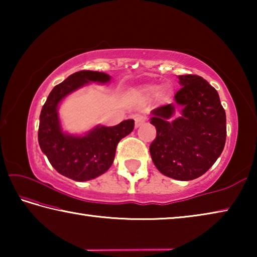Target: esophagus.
<instances>
[{
    "label": "esophagus",
    "mask_w": 257,
    "mask_h": 257,
    "mask_svg": "<svg viewBox=\"0 0 257 257\" xmlns=\"http://www.w3.org/2000/svg\"><path fill=\"white\" fill-rule=\"evenodd\" d=\"M145 120H146V118L144 115H142V114L135 115V125H136V128L141 127V125L145 122Z\"/></svg>",
    "instance_id": "34e87169"
}]
</instances>
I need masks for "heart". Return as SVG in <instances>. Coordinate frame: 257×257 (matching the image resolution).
Returning a JSON list of instances; mask_svg holds the SVG:
<instances>
[{
	"label": "heart",
	"instance_id": "heart-1",
	"mask_svg": "<svg viewBox=\"0 0 257 257\" xmlns=\"http://www.w3.org/2000/svg\"><path fill=\"white\" fill-rule=\"evenodd\" d=\"M160 89H161V87L159 85H155V84L145 85L142 87L141 90H139V94H141L143 97L150 98V97L155 96V95H158Z\"/></svg>",
	"mask_w": 257,
	"mask_h": 257
}]
</instances>
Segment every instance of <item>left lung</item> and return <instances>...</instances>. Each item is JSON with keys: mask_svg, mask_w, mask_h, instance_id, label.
I'll list each match as a JSON object with an SVG mask.
<instances>
[{"mask_svg": "<svg viewBox=\"0 0 257 257\" xmlns=\"http://www.w3.org/2000/svg\"><path fill=\"white\" fill-rule=\"evenodd\" d=\"M178 78L181 88L176 94L175 103L151 112L156 138L150 146V153L162 175L188 181L204 175L222 153L227 121L214 87L199 76ZM178 111L181 115L174 118Z\"/></svg>", "mask_w": 257, "mask_h": 257, "instance_id": "1", "label": "left lung"}]
</instances>
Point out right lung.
<instances>
[{
    "label": "right lung",
    "mask_w": 257,
    "mask_h": 257,
    "mask_svg": "<svg viewBox=\"0 0 257 257\" xmlns=\"http://www.w3.org/2000/svg\"><path fill=\"white\" fill-rule=\"evenodd\" d=\"M110 81L111 76L104 72H75L52 89L43 105L38 143L60 175L76 181H87L105 173L114 160L118 143L134 130L133 119L113 127L97 124L84 135L69 134L62 128L59 106L64 98L90 82L108 84Z\"/></svg>",
    "instance_id": "right-lung-1"
}]
</instances>
